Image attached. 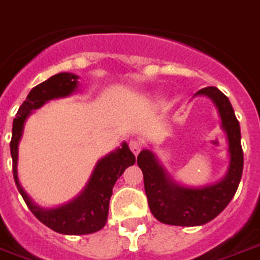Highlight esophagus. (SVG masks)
<instances>
[{
    "mask_svg": "<svg viewBox=\"0 0 260 260\" xmlns=\"http://www.w3.org/2000/svg\"><path fill=\"white\" fill-rule=\"evenodd\" d=\"M129 148L131 150H132V153H134L135 156H137V154L140 153V150H141V143L139 140H131Z\"/></svg>",
    "mask_w": 260,
    "mask_h": 260,
    "instance_id": "1",
    "label": "esophagus"
}]
</instances>
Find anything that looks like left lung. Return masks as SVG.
<instances>
[{"mask_svg": "<svg viewBox=\"0 0 260 260\" xmlns=\"http://www.w3.org/2000/svg\"><path fill=\"white\" fill-rule=\"evenodd\" d=\"M194 96L209 98L221 119L229 153L228 172L223 177L204 186H186L173 180L150 149L141 150L137 156L152 214L162 223L187 228L208 223L221 214L234 197L243 172L241 126L229 98L217 87L200 89Z\"/></svg>", "mask_w": 260, "mask_h": 260, "instance_id": "left-lung-1", "label": "left lung"}]
</instances>
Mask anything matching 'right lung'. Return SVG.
<instances>
[{
	"mask_svg": "<svg viewBox=\"0 0 260 260\" xmlns=\"http://www.w3.org/2000/svg\"><path fill=\"white\" fill-rule=\"evenodd\" d=\"M78 79L79 76L75 74L59 73L34 87L13 120L10 141L13 176L27 208L47 228L66 235L91 234L106 226L113 186L126 168L136 162L135 154L131 152L128 144L123 141L119 148L98 161L83 190L75 198L56 208H41L23 190L18 180V147L26 120L32 111L41 108L50 100L71 96L79 88Z\"/></svg>",
	"mask_w": 260,
	"mask_h": 260,
	"instance_id": "1",
	"label": "right lung"
}]
</instances>
